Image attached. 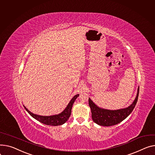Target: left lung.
Instances as JSON below:
<instances>
[{
  "label": "left lung",
  "mask_w": 155,
  "mask_h": 155,
  "mask_svg": "<svg viewBox=\"0 0 155 155\" xmlns=\"http://www.w3.org/2000/svg\"><path fill=\"white\" fill-rule=\"evenodd\" d=\"M138 94L139 87L138 88L137 94L135 100L129 107L115 110L100 108L89 98L88 104L91 109L93 121L97 124L104 127H110L118 124L124 120L132 112L138 101Z\"/></svg>",
  "instance_id": "1"
}]
</instances>
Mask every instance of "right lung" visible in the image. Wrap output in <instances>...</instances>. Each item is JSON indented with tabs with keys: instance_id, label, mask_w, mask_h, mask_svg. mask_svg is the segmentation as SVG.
Wrapping results in <instances>:
<instances>
[{
	"instance_id": "right-lung-1",
	"label": "right lung",
	"mask_w": 155,
	"mask_h": 155,
	"mask_svg": "<svg viewBox=\"0 0 155 155\" xmlns=\"http://www.w3.org/2000/svg\"><path fill=\"white\" fill-rule=\"evenodd\" d=\"M79 96V94L75 95L71 100L68 103L67 107L65 110L61 112L59 114L54 115H50V116H42L34 114V113L30 112L24 105V108L26 111L29 113V114L32 116L34 118L37 120V121H40V123H42L45 125H50V126H58L64 124V123L68 120L69 117L71 115V108L73 106V104L77 98Z\"/></svg>"
}]
</instances>
